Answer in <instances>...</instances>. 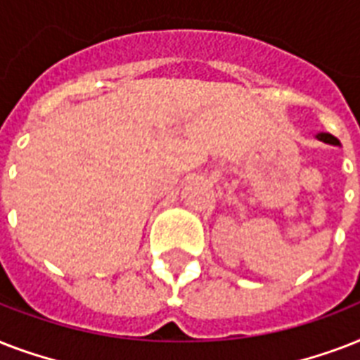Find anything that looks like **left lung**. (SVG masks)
Returning a JSON list of instances; mask_svg holds the SVG:
<instances>
[{
	"instance_id": "obj_1",
	"label": "left lung",
	"mask_w": 360,
	"mask_h": 360,
	"mask_svg": "<svg viewBox=\"0 0 360 360\" xmlns=\"http://www.w3.org/2000/svg\"><path fill=\"white\" fill-rule=\"evenodd\" d=\"M316 138H318V140H321V141H325V143H330V146H340V141L336 140L333 134H329V132H319Z\"/></svg>"
}]
</instances>
